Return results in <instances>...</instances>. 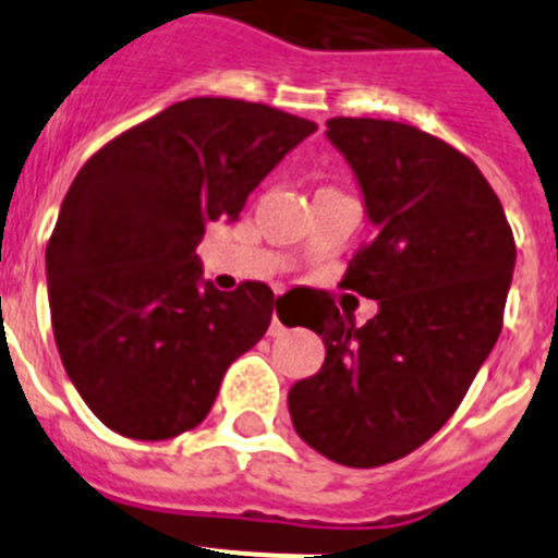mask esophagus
<instances>
[{
    "label": "esophagus",
    "mask_w": 558,
    "mask_h": 558,
    "mask_svg": "<svg viewBox=\"0 0 558 558\" xmlns=\"http://www.w3.org/2000/svg\"><path fill=\"white\" fill-rule=\"evenodd\" d=\"M268 332L274 335V338H276V335H282V332H284V324L279 322V315H276V310H274V322H270V329H268Z\"/></svg>",
    "instance_id": "esophagus-1"
}]
</instances>
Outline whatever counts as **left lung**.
Wrapping results in <instances>:
<instances>
[{"instance_id": "1", "label": "left lung", "mask_w": 558, "mask_h": 558, "mask_svg": "<svg viewBox=\"0 0 558 558\" xmlns=\"http://www.w3.org/2000/svg\"><path fill=\"white\" fill-rule=\"evenodd\" d=\"M377 234L340 288L374 299L357 324L329 295L302 327L324 338L322 372L288 393L295 433L329 461L372 470L445 427L502 329L514 234L475 161L405 122L335 117Z\"/></svg>"}]
</instances>
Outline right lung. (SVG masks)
Listing matches in <instances>:
<instances>
[{
    "mask_svg": "<svg viewBox=\"0 0 558 558\" xmlns=\"http://www.w3.org/2000/svg\"><path fill=\"white\" fill-rule=\"evenodd\" d=\"M315 128L265 102L192 97L81 167L47 243L49 313L69 379L113 433L198 427L226 368L265 335L274 290L201 288L195 248Z\"/></svg>",
    "mask_w": 558,
    "mask_h": 558,
    "instance_id": "right-lung-1",
    "label": "right lung"
}]
</instances>
